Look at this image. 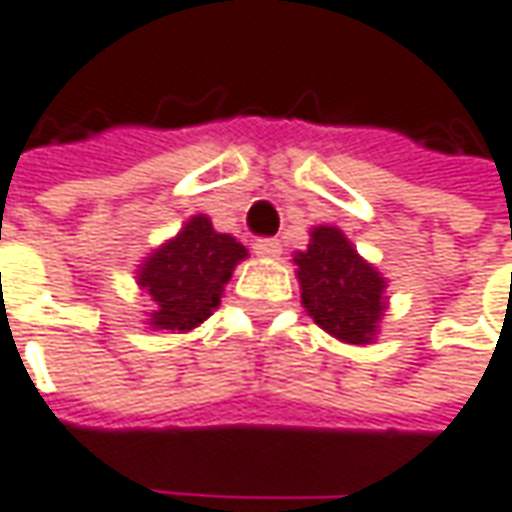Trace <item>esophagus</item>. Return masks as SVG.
Wrapping results in <instances>:
<instances>
[{
	"label": "esophagus",
	"mask_w": 512,
	"mask_h": 512,
	"mask_svg": "<svg viewBox=\"0 0 512 512\" xmlns=\"http://www.w3.org/2000/svg\"><path fill=\"white\" fill-rule=\"evenodd\" d=\"M255 255L260 257H281V243L278 240H257Z\"/></svg>",
	"instance_id": "esophagus-1"
}]
</instances>
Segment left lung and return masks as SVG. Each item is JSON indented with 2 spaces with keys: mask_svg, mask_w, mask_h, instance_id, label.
Segmentation results:
<instances>
[{
  "mask_svg": "<svg viewBox=\"0 0 512 512\" xmlns=\"http://www.w3.org/2000/svg\"><path fill=\"white\" fill-rule=\"evenodd\" d=\"M292 263L307 316L345 345H371L388 310V281L356 252L345 231L316 226Z\"/></svg>",
  "mask_w": 512,
  "mask_h": 512,
  "instance_id": "1",
  "label": "left lung"
}]
</instances>
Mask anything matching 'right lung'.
Masks as SVG:
<instances>
[{
	"label": "right lung",
	"mask_w": 512,
	"mask_h": 512,
	"mask_svg": "<svg viewBox=\"0 0 512 512\" xmlns=\"http://www.w3.org/2000/svg\"><path fill=\"white\" fill-rule=\"evenodd\" d=\"M249 252L237 237L194 214L170 240L138 263L136 284L150 295L147 327L191 333L220 307L223 289Z\"/></svg>",
	"instance_id": "add662e5"
}]
</instances>
